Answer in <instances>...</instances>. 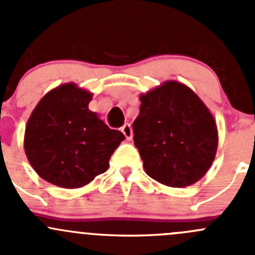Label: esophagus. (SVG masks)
Segmentation results:
<instances>
[{
    "label": "esophagus",
    "mask_w": 255,
    "mask_h": 255,
    "mask_svg": "<svg viewBox=\"0 0 255 255\" xmlns=\"http://www.w3.org/2000/svg\"><path fill=\"white\" fill-rule=\"evenodd\" d=\"M121 130H122V133L125 134L126 139L127 140H130L133 138V130H132V127H130L129 123H126L125 126H123L122 128H121Z\"/></svg>",
    "instance_id": "obj_1"
}]
</instances>
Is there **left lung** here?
<instances>
[{"label":"left lung","mask_w":255,"mask_h":255,"mask_svg":"<svg viewBox=\"0 0 255 255\" xmlns=\"http://www.w3.org/2000/svg\"><path fill=\"white\" fill-rule=\"evenodd\" d=\"M133 122L134 145L145 173L170 187L199 181L215 160L217 125L190 87L169 80L139 96Z\"/></svg>","instance_id":"obj_1"}]
</instances>
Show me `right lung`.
Returning a JSON list of instances; mask_svg holds the SVG:
<instances>
[{
  "label": "right lung",
  "mask_w": 255,
  "mask_h": 255,
  "mask_svg": "<svg viewBox=\"0 0 255 255\" xmlns=\"http://www.w3.org/2000/svg\"><path fill=\"white\" fill-rule=\"evenodd\" d=\"M91 100V92L68 82L44 95L28 118L25 155L45 181L78 189L109 169L125 135L90 111Z\"/></svg>",
  "instance_id": "obj_1"
}]
</instances>
